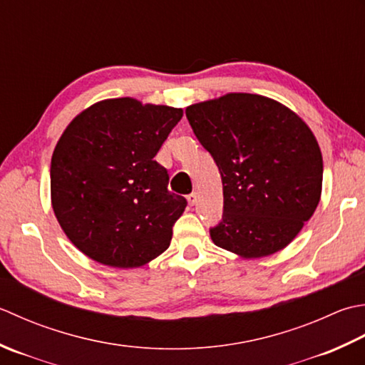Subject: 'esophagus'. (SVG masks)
I'll return each mask as SVG.
<instances>
[{"label":"esophagus","instance_id":"34e87169","mask_svg":"<svg viewBox=\"0 0 365 365\" xmlns=\"http://www.w3.org/2000/svg\"><path fill=\"white\" fill-rule=\"evenodd\" d=\"M187 203L190 206H195L197 205V193L195 192L190 193V195H187Z\"/></svg>","mask_w":365,"mask_h":365}]
</instances>
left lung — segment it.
Masks as SVG:
<instances>
[{"label": "left lung", "instance_id": "left-lung-1", "mask_svg": "<svg viewBox=\"0 0 365 365\" xmlns=\"http://www.w3.org/2000/svg\"><path fill=\"white\" fill-rule=\"evenodd\" d=\"M185 116L224 185L212 242L241 258L285 249L322 197L323 158L314 132L284 103L249 93L193 103Z\"/></svg>", "mask_w": 365, "mask_h": 365}]
</instances>
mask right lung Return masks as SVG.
Segmentation results:
<instances>
[{
  "label": "right lung",
  "mask_w": 365,
  "mask_h": 365,
  "mask_svg": "<svg viewBox=\"0 0 365 365\" xmlns=\"http://www.w3.org/2000/svg\"><path fill=\"white\" fill-rule=\"evenodd\" d=\"M182 110L133 98L93 103L51 155V206L63 232L94 262L138 267L165 252L187 202L154 160Z\"/></svg>",
  "instance_id": "add662e5"
}]
</instances>
